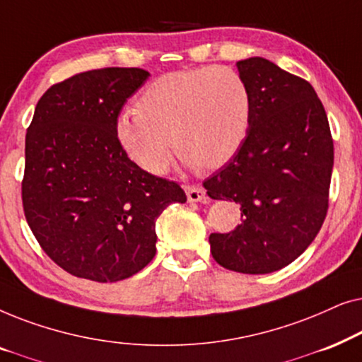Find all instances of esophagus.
I'll use <instances>...</instances> for the list:
<instances>
[{
  "label": "esophagus",
  "instance_id": "1",
  "mask_svg": "<svg viewBox=\"0 0 362 362\" xmlns=\"http://www.w3.org/2000/svg\"><path fill=\"white\" fill-rule=\"evenodd\" d=\"M186 194L189 202H199L206 199V191L199 186H186Z\"/></svg>",
  "mask_w": 362,
  "mask_h": 362
}]
</instances>
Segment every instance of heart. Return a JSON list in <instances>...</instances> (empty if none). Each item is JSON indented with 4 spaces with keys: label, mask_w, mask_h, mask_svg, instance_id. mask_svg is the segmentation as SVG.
<instances>
[{
    "label": "heart",
    "mask_w": 362,
    "mask_h": 362,
    "mask_svg": "<svg viewBox=\"0 0 362 362\" xmlns=\"http://www.w3.org/2000/svg\"><path fill=\"white\" fill-rule=\"evenodd\" d=\"M252 93L240 74L207 66L170 72L153 81L135 110L117 118V140L141 170L165 175L171 143L185 165L217 170L244 145Z\"/></svg>",
    "instance_id": "obj_1"
}]
</instances>
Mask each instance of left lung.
Masks as SVG:
<instances>
[{
	"mask_svg": "<svg viewBox=\"0 0 362 362\" xmlns=\"http://www.w3.org/2000/svg\"><path fill=\"white\" fill-rule=\"evenodd\" d=\"M252 93L237 155L202 182L211 199L240 204V224L211 234V254L239 274H272L315 240L328 211L333 138L315 88L264 57L235 64Z\"/></svg>",
	"mask_w": 362,
	"mask_h": 362,
	"instance_id": "1",
	"label": "left lung"
}]
</instances>
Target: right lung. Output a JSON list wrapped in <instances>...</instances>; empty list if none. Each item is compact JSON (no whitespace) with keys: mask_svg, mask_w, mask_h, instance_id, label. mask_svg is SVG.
Here are the masks:
<instances>
[{"mask_svg":"<svg viewBox=\"0 0 362 362\" xmlns=\"http://www.w3.org/2000/svg\"><path fill=\"white\" fill-rule=\"evenodd\" d=\"M150 72L108 67L56 83L26 133L24 214L44 252L69 274L120 281L156 254V219L186 202L175 181L133 163L117 140L122 107Z\"/></svg>","mask_w":362,"mask_h":362,"instance_id":"1","label":"right lung"}]
</instances>
